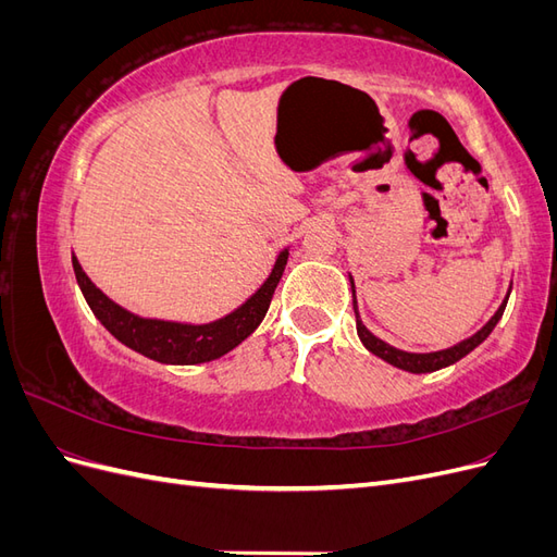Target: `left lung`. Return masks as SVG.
<instances>
[{"label": "left lung", "mask_w": 557, "mask_h": 557, "mask_svg": "<svg viewBox=\"0 0 557 557\" xmlns=\"http://www.w3.org/2000/svg\"><path fill=\"white\" fill-rule=\"evenodd\" d=\"M348 281H350V290H352V311H356V327H358V336H360L362 346L369 352H374L376 358L385 360L387 364H393L397 369H404V372H411V374H428V372H436V369H444L448 364H455L458 360H462L467 352H471L479 344H483L487 339V334H491L495 330V325L499 323V318H502L504 309H507V301H509V295H511V288H509L507 297L502 299V305L493 313V318L487 320V323L479 332L467 336V339H462L460 344H455V346L444 348V350H432V352H409V350H401V348H395L391 344H385L383 339H379L376 334H372V332L364 327L362 318H360V311H358L356 283H352L350 274H348Z\"/></svg>", "instance_id": "left-lung-1"}]
</instances>
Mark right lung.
Here are the masks:
<instances>
[{
	"mask_svg": "<svg viewBox=\"0 0 557 557\" xmlns=\"http://www.w3.org/2000/svg\"><path fill=\"white\" fill-rule=\"evenodd\" d=\"M288 252L290 248H283L278 252L272 272L244 305L223 318L211 320V323H176V320L132 313L97 288L88 274L83 272L76 256H72V264L88 307L117 342L162 364H201L223 358L225 352L237 348L246 336L256 332L283 276Z\"/></svg>",
	"mask_w": 557,
	"mask_h": 557,
	"instance_id": "right-lung-1",
	"label": "right lung"
}]
</instances>
